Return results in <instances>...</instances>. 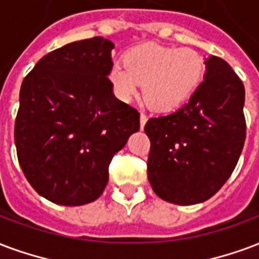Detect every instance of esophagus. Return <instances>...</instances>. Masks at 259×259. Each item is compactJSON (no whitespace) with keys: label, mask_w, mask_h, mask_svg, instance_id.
Here are the masks:
<instances>
[{"label":"esophagus","mask_w":259,"mask_h":259,"mask_svg":"<svg viewBox=\"0 0 259 259\" xmlns=\"http://www.w3.org/2000/svg\"><path fill=\"white\" fill-rule=\"evenodd\" d=\"M147 119H148V116H147L144 112H141V114H140V126H141V129H143L144 124L147 123Z\"/></svg>","instance_id":"esophagus-1"}]
</instances>
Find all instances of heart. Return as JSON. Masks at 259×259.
Returning <instances> with one entry per match:
<instances>
[{
    "label": "heart",
    "mask_w": 259,
    "mask_h": 259,
    "mask_svg": "<svg viewBox=\"0 0 259 259\" xmlns=\"http://www.w3.org/2000/svg\"><path fill=\"white\" fill-rule=\"evenodd\" d=\"M108 71V81L120 100L130 101L143 83L145 103L155 111L168 112L188 100L202 83L206 64L191 48L143 44L132 48Z\"/></svg>",
    "instance_id": "heart-1"
}]
</instances>
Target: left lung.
Returning <instances> with one entry per match:
<instances>
[{
	"mask_svg": "<svg viewBox=\"0 0 259 259\" xmlns=\"http://www.w3.org/2000/svg\"><path fill=\"white\" fill-rule=\"evenodd\" d=\"M244 86L227 61L210 56L206 75L187 104L151 118L147 173L166 202L189 206L207 200L235 170L246 140Z\"/></svg>",
	"mask_w": 259,
	"mask_h": 259,
	"instance_id": "1",
	"label": "left lung"
}]
</instances>
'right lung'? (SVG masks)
<instances>
[{
    "label": "right lung",
    "instance_id": "add662e5",
    "mask_svg": "<svg viewBox=\"0 0 259 259\" xmlns=\"http://www.w3.org/2000/svg\"><path fill=\"white\" fill-rule=\"evenodd\" d=\"M114 44L103 37L49 52L23 79L15 120L19 163L41 196L82 206L100 196L114 155L140 129V112L108 81Z\"/></svg>",
    "mask_w": 259,
    "mask_h": 259
}]
</instances>
